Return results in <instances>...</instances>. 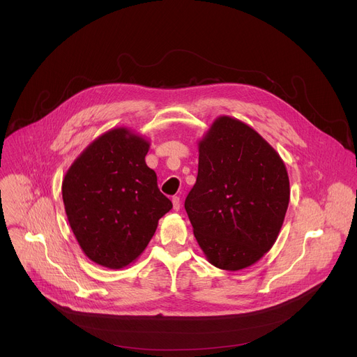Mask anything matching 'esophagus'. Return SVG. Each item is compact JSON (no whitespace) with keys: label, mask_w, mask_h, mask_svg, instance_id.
I'll return each instance as SVG.
<instances>
[{"label":"esophagus","mask_w":357,"mask_h":357,"mask_svg":"<svg viewBox=\"0 0 357 357\" xmlns=\"http://www.w3.org/2000/svg\"><path fill=\"white\" fill-rule=\"evenodd\" d=\"M172 205H174V211H179L181 209V199L178 196L172 197Z\"/></svg>","instance_id":"obj_1"}]
</instances>
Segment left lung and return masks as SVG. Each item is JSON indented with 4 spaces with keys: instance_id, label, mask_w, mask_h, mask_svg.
Returning <instances> with one entry per match:
<instances>
[{
    "instance_id": "left-lung-1",
    "label": "left lung",
    "mask_w": 357,
    "mask_h": 357,
    "mask_svg": "<svg viewBox=\"0 0 357 357\" xmlns=\"http://www.w3.org/2000/svg\"><path fill=\"white\" fill-rule=\"evenodd\" d=\"M196 183L185 209L206 260L226 271L256 264L274 245L289 203L278 152L245 123L218 117L197 142Z\"/></svg>"
}]
</instances>
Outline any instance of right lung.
I'll use <instances>...</instances> for the list:
<instances>
[{"instance_id": "right-lung-1", "label": "right lung", "mask_w": 357, "mask_h": 357, "mask_svg": "<svg viewBox=\"0 0 357 357\" xmlns=\"http://www.w3.org/2000/svg\"><path fill=\"white\" fill-rule=\"evenodd\" d=\"M149 142L126 127L90 142L62 182L70 229L96 264L119 270L134 263L172 209L157 174L145 164Z\"/></svg>"}]
</instances>
